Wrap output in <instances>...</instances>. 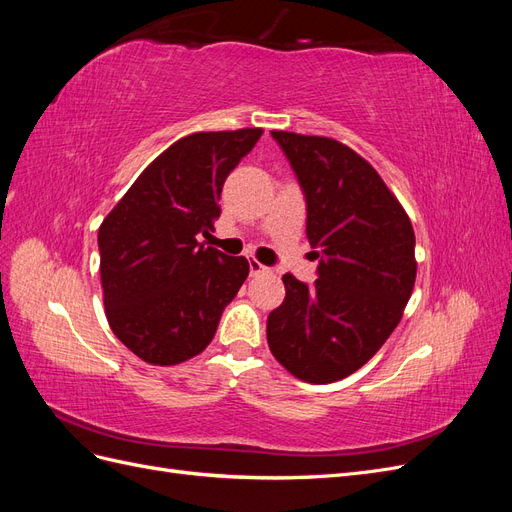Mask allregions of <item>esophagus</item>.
Listing matches in <instances>:
<instances>
[{
  "label": "esophagus",
  "instance_id": "1",
  "mask_svg": "<svg viewBox=\"0 0 512 512\" xmlns=\"http://www.w3.org/2000/svg\"><path fill=\"white\" fill-rule=\"evenodd\" d=\"M269 269L265 265H260V262L256 258H250V273L252 275H260V273H267Z\"/></svg>",
  "mask_w": 512,
  "mask_h": 512
}]
</instances>
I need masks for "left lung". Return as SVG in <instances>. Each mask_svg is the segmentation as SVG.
<instances>
[{
  "mask_svg": "<svg viewBox=\"0 0 512 512\" xmlns=\"http://www.w3.org/2000/svg\"><path fill=\"white\" fill-rule=\"evenodd\" d=\"M307 200L320 247L314 286L286 273L267 320L273 356L294 378L329 384L361 369L395 331L416 280L406 209L359 153L327 136L273 130Z\"/></svg>",
  "mask_w": 512,
  "mask_h": 512,
  "instance_id": "left-lung-1",
  "label": "left lung"
}]
</instances>
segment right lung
Returning a JSON list of instances; mask_svg holds the SVG:
<instances>
[{"instance_id": "1", "label": "right lung", "mask_w": 512, "mask_h": 512, "mask_svg": "<svg viewBox=\"0 0 512 512\" xmlns=\"http://www.w3.org/2000/svg\"><path fill=\"white\" fill-rule=\"evenodd\" d=\"M260 134L243 128L179 138L100 224L106 320L145 363L177 365L203 352L250 273L243 256L198 237L211 235L222 185Z\"/></svg>"}]
</instances>
